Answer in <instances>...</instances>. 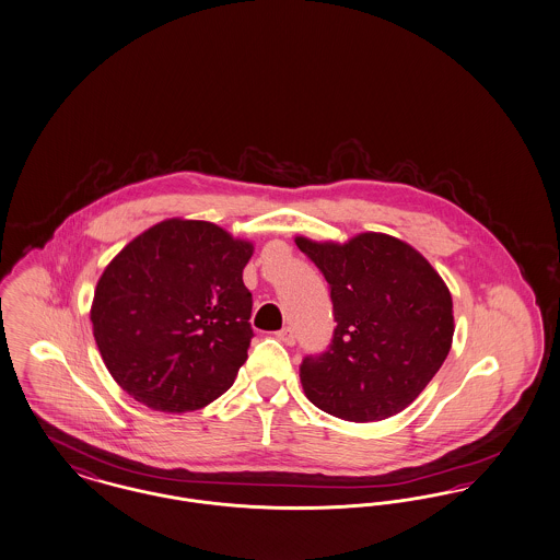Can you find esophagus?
<instances>
[{
    "label": "esophagus",
    "instance_id": "1",
    "mask_svg": "<svg viewBox=\"0 0 560 560\" xmlns=\"http://www.w3.org/2000/svg\"><path fill=\"white\" fill-rule=\"evenodd\" d=\"M278 339L287 346H293L294 343V330L291 326H284L282 330H278Z\"/></svg>",
    "mask_w": 560,
    "mask_h": 560
}]
</instances>
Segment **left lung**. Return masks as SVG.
<instances>
[{"mask_svg":"<svg viewBox=\"0 0 560 560\" xmlns=\"http://www.w3.org/2000/svg\"><path fill=\"white\" fill-rule=\"evenodd\" d=\"M294 244L323 271L337 323L328 350L301 362L305 396L355 423L405 411L453 343V299L439 271L387 234Z\"/></svg>","mask_w":560,"mask_h":560,"instance_id":"8db88e82","label":"left lung"}]
</instances>
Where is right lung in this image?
<instances>
[{
  "instance_id": "add662e5",
  "label": "right lung",
  "mask_w": 560,
  "mask_h": 560,
  "mask_svg": "<svg viewBox=\"0 0 560 560\" xmlns=\"http://www.w3.org/2000/svg\"><path fill=\"white\" fill-rule=\"evenodd\" d=\"M253 244L208 221L166 219L98 278L90 320L112 377L153 411H198L248 358Z\"/></svg>"
}]
</instances>
